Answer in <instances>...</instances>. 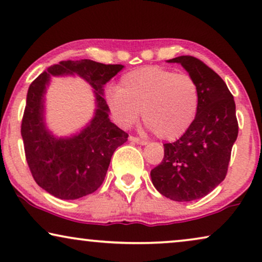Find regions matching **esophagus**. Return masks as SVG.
<instances>
[{
  "mask_svg": "<svg viewBox=\"0 0 262 262\" xmlns=\"http://www.w3.org/2000/svg\"><path fill=\"white\" fill-rule=\"evenodd\" d=\"M130 139L131 142H134V143H136V144H139V145H145V144H148V142L147 141H144V139H139L138 137H134V136H130Z\"/></svg>",
  "mask_w": 262,
  "mask_h": 262,
  "instance_id": "1",
  "label": "esophagus"
}]
</instances>
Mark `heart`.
I'll return each instance as SVG.
<instances>
[{"label": "heart", "instance_id": "b5f03b06", "mask_svg": "<svg viewBox=\"0 0 262 262\" xmlns=\"http://www.w3.org/2000/svg\"><path fill=\"white\" fill-rule=\"evenodd\" d=\"M107 101L120 125H135L142 112L143 123L159 138L173 141L184 135L195 120L200 88L186 73L145 66L125 73L119 86L108 93Z\"/></svg>", "mask_w": 262, "mask_h": 262}]
</instances>
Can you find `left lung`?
I'll return each mask as SVG.
<instances>
[{"label":"left lung","mask_w":262,"mask_h":262,"mask_svg":"<svg viewBox=\"0 0 262 262\" xmlns=\"http://www.w3.org/2000/svg\"><path fill=\"white\" fill-rule=\"evenodd\" d=\"M167 62L182 64L198 81L200 107L189 130L164 144V160L151 169L150 177L161 195L189 202L208 195L225 179L238 136L236 104L225 81L201 60L184 55Z\"/></svg>","instance_id":"left-lung-1"}]
</instances>
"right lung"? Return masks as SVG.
I'll return each mask as SVG.
<instances>
[{"mask_svg": "<svg viewBox=\"0 0 262 262\" xmlns=\"http://www.w3.org/2000/svg\"><path fill=\"white\" fill-rule=\"evenodd\" d=\"M124 69L93 60L61 61L40 73L29 88L21 123L26 161L40 188L61 200H77L100 188L115 149L128 135L110 119L103 86ZM78 75L93 88V119L74 135L59 138L45 123V94L53 76Z\"/></svg>", "mask_w": 262, "mask_h": 262, "instance_id": "1", "label": "right lung"}]
</instances>
